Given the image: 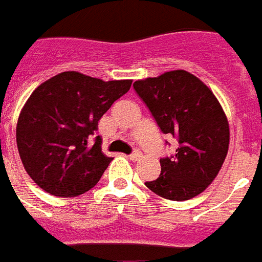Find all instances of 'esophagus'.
Returning a JSON list of instances; mask_svg holds the SVG:
<instances>
[{
    "mask_svg": "<svg viewBox=\"0 0 262 262\" xmlns=\"http://www.w3.org/2000/svg\"><path fill=\"white\" fill-rule=\"evenodd\" d=\"M141 157H142V154H141L140 149H135V151L129 155V159H131V161H138Z\"/></svg>",
    "mask_w": 262,
    "mask_h": 262,
    "instance_id": "esophagus-1",
    "label": "esophagus"
}]
</instances>
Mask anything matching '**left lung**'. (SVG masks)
Here are the masks:
<instances>
[{
  "mask_svg": "<svg viewBox=\"0 0 262 262\" xmlns=\"http://www.w3.org/2000/svg\"><path fill=\"white\" fill-rule=\"evenodd\" d=\"M134 89L164 134L178 140L175 155L161 158V175L145 182L164 199L200 194L222 169L230 142L227 117L216 96L186 70L137 80Z\"/></svg>",
  "mask_w": 262,
  "mask_h": 262,
  "instance_id": "1",
  "label": "left lung"
}]
</instances>
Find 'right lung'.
Instances as JSON below:
<instances>
[{
    "label": "right lung",
    "instance_id": "right-lung-1",
    "mask_svg": "<svg viewBox=\"0 0 262 262\" xmlns=\"http://www.w3.org/2000/svg\"><path fill=\"white\" fill-rule=\"evenodd\" d=\"M133 80L63 72L29 96L16 124L24 168L36 185L59 198L83 194L97 185L113 158L101 151L98 120L129 90Z\"/></svg>",
    "mask_w": 262,
    "mask_h": 262
}]
</instances>
